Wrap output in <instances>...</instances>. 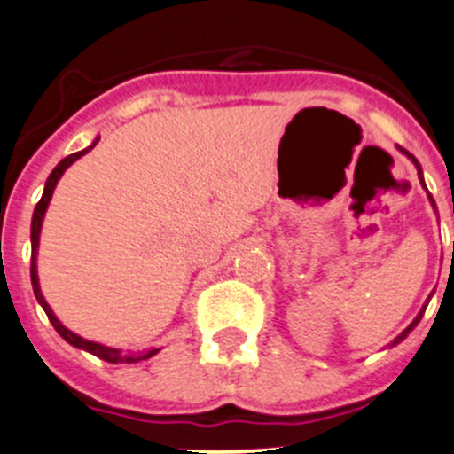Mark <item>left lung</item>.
Here are the masks:
<instances>
[{
	"label": "left lung",
	"instance_id": "1",
	"mask_svg": "<svg viewBox=\"0 0 454 454\" xmlns=\"http://www.w3.org/2000/svg\"><path fill=\"white\" fill-rule=\"evenodd\" d=\"M402 153H406V155H408V157H411V160H412V164H415V166H417V173H419V182H421V186H424V188H426V184H424V175H421V166H419V161H417V160H415V157H412V155H411V153H408V151H403V148H402ZM428 197H430V195H428ZM430 204H433V206H434V200H433V197H430ZM424 310H426V306H424ZM424 310H421V312H419V315H417V317H415V319H412V324H411V325H408V328H406V330H403V333H402V334H399V337H397V339H395V341H393V346H395V344H399V341H403V339H406V337H408V333H411V330H412V328H415V325H417V324H419V319H421V317H424Z\"/></svg>",
	"mask_w": 454,
	"mask_h": 454
}]
</instances>
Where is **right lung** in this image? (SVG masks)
I'll list each match as a JSON object with an SVG mask.
<instances>
[{
    "mask_svg": "<svg viewBox=\"0 0 454 454\" xmlns=\"http://www.w3.org/2000/svg\"><path fill=\"white\" fill-rule=\"evenodd\" d=\"M97 142H99V137H97L95 142L90 144V146L83 148V151L73 153V155H68V157H66V160H61L59 164L55 166V170H52V173L48 175L46 186H43V195H42V200L37 201V206H35L33 223H30V244H33V254H30V281H33L35 297H37V301L42 303L43 312H46V315H48V319H51V324L55 325L57 333H59L61 337H64L70 346H74V348L86 350V353L95 355V357L104 359V362H108V364H137V362H144V359H151L153 355L160 353V348H151V350H117V348H108V346L97 344V341H86V339L79 337V334H74L73 330H68V328H66L64 324H61L59 319H57L55 312L51 310V306H48L46 299H43L42 288H39V277H37V248H39V232H42L43 215H46L48 204H51L52 191H55L57 182H59V177H61V175H64V170L68 168V166L73 164V161H77L79 157L86 155L88 151H92V148L97 146Z\"/></svg>",
    "mask_w": 454,
    "mask_h": 454,
    "instance_id": "right-lung-1",
    "label": "right lung"
}]
</instances>
